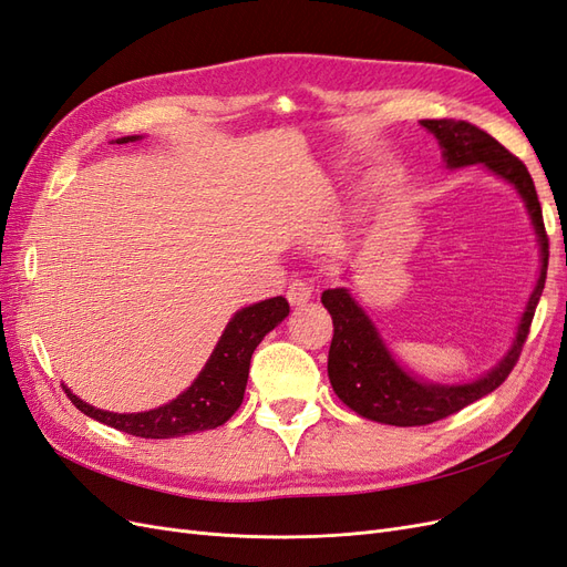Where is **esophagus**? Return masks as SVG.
Wrapping results in <instances>:
<instances>
[{
	"instance_id": "esophagus-1",
	"label": "esophagus",
	"mask_w": 567,
	"mask_h": 567,
	"mask_svg": "<svg viewBox=\"0 0 567 567\" xmlns=\"http://www.w3.org/2000/svg\"><path fill=\"white\" fill-rule=\"evenodd\" d=\"M312 286L310 284H305V281H293L288 286V302L293 305V307H302V305H307L312 300Z\"/></svg>"
}]
</instances>
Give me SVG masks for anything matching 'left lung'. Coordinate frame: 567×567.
<instances>
[{
    "mask_svg": "<svg viewBox=\"0 0 567 567\" xmlns=\"http://www.w3.org/2000/svg\"><path fill=\"white\" fill-rule=\"evenodd\" d=\"M419 123L437 140L444 167L458 169L480 165L494 177L506 182L520 196L529 215V225L537 236L539 277L525 302L508 350L489 371L466 383H437L421 379L390 350L381 329L369 317L362 302L350 293V288L338 286L323 290L321 302L333 319L329 381L338 400L362 419L402 427L427 425L447 419L506 381V375L520 357L532 317H535L537 302L542 298L548 267V238L544 231L542 205L527 167L494 136L466 123V120L442 117L419 120Z\"/></svg>",
    "mask_w": 567,
    "mask_h": 567,
    "instance_id": "left-lung-1",
    "label": "left lung"
}]
</instances>
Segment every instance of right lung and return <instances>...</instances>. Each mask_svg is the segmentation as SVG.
<instances>
[{"label": "right lung", "instance_id": "right-lung-1", "mask_svg": "<svg viewBox=\"0 0 567 567\" xmlns=\"http://www.w3.org/2000/svg\"><path fill=\"white\" fill-rule=\"evenodd\" d=\"M142 140V134H130L120 136V140L111 144H132ZM288 312L290 305L284 296L252 302L234 312L194 383L179 392L175 400L156 409L136 411V414H117V411L96 409L80 400L68 385H63V390L84 416L106 423L115 427V431H123L134 437L167 440L213 431V427L227 423L236 414V409L241 406L250 357L262 338L277 329Z\"/></svg>", "mask_w": 567, "mask_h": 567}]
</instances>
